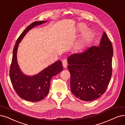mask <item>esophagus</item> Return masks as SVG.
<instances>
[{
    "instance_id": "34e87169",
    "label": "esophagus",
    "mask_w": 125,
    "mask_h": 125,
    "mask_svg": "<svg viewBox=\"0 0 125 125\" xmlns=\"http://www.w3.org/2000/svg\"><path fill=\"white\" fill-rule=\"evenodd\" d=\"M62 65H63V68H66L67 67V66H68V62H67V61L66 59H63V61H62Z\"/></svg>"
}]
</instances>
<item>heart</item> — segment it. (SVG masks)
Here are the masks:
<instances>
[{"label":"heart","instance_id":"heart-1","mask_svg":"<svg viewBox=\"0 0 125 125\" xmlns=\"http://www.w3.org/2000/svg\"><path fill=\"white\" fill-rule=\"evenodd\" d=\"M79 29L81 30H83L84 29V26L83 25H81V26H79ZM91 32H90L89 31L86 32L85 33H84V35L83 36V42H86L91 38Z\"/></svg>","mask_w":125,"mask_h":125}]
</instances>
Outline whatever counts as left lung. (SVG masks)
<instances>
[{"label":"left lung","instance_id":"left-lung-1","mask_svg":"<svg viewBox=\"0 0 125 125\" xmlns=\"http://www.w3.org/2000/svg\"><path fill=\"white\" fill-rule=\"evenodd\" d=\"M113 49L104 32L98 46L87 48L68 58L72 94L83 101H93L105 92L110 81Z\"/></svg>","mask_w":125,"mask_h":125}]
</instances>
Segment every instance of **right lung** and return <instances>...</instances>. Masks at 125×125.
Segmentation results:
<instances>
[{
    "mask_svg": "<svg viewBox=\"0 0 125 125\" xmlns=\"http://www.w3.org/2000/svg\"><path fill=\"white\" fill-rule=\"evenodd\" d=\"M46 21H35L30 24L18 38L13 49L9 74L11 82L18 95L30 102H38L45 97L49 91L52 77L63 70L62 62L58 61L37 75L29 76L21 72L17 64L16 54L19 43L30 30Z\"/></svg>",
    "mask_w": 125,
    "mask_h": 125,
    "instance_id": "1",
    "label": "right lung"
}]
</instances>
